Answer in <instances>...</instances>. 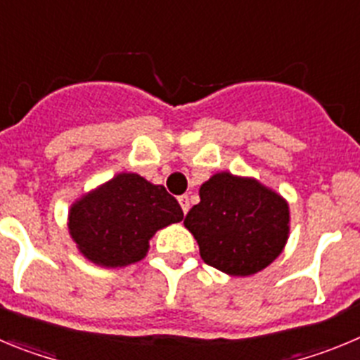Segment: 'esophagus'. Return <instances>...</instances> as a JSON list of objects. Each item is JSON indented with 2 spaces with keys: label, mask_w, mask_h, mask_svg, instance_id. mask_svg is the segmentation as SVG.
Instances as JSON below:
<instances>
[{
  "label": "esophagus",
  "mask_w": 360,
  "mask_h": 360,
  "mask_svg": "<svg viewBox=\"0 0 360 360\" xmlns=\"http://www.w3.org/2000/svg\"><path fill=\"white\" fill-rule=\"evenodd\" d=\"M178 202H180V205H182V211L187 212L189 211V196L187 195H182V196H178Z\"/></svg>",
  "instance_id": "1"
}]
</instances>
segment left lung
<instances>
[{
    "mask_svg": "<svg viewBox=\"0 0 360 360\" xmlns=\"http://www.w3.org/2000/svg\"><path fill=\"white\" fill-rule=\"evenodd\" d=\"M207 265L252 276L283 252L290 234L288 202L252 176L221 171L200 187V203L184 219Z\"/></svg>",
    "mask_w": 360,
    "mask_h": 360,
    "instance_id": "8db88e82",
    "label": "left lung"
}]
</instances>
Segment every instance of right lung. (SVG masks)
Instances as JSON below:
<instances>
[{
	"label": "right lung",
	"mask_w": 360,
	"mask_h": 360,
	"mask_svg": "<svg viewBox=\"0 0 360 360\" xmlns=\"http://www.w3.org/2000/svg\"><path fill=\"white\" fill-rule=\"evenodd\" d=\"M182 219V207L164 186L119 173L72 203L68 231L88 262L117 269L144 259L155 232Z\"/></svg>",
	"instance_id": "add662e5"
}]
</instances>
